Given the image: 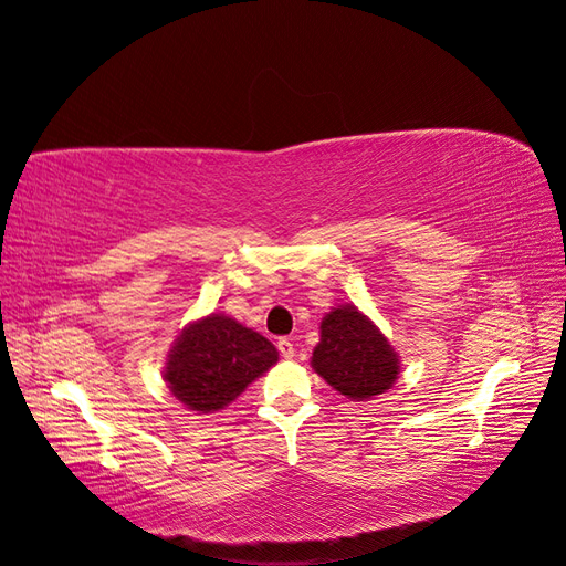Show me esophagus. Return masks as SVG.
<instances>
[{
	"mask_svg": "<svg viewBox=\"0 0 566 566\" xmlns=\"http://www.w3.org/2000/svg\"><path fill=\"white\" fill-rule=\"evenodd\" d=\"M277 349H280V354L284 356V358H294V344H292V339H286V337H282L280 342H277Z\"/></svg>",
	"mask_w": 566,
	"mask_h": 566,
	"instance_id": "obj_1",
	"label": "esophagus"
}]
</instances>
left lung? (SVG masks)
<instances>
[{
  "mask_svg": "<svg viewBox=\"0 0 566 566\" xmlns=\"http://www.w3.org/2000/svg\"><path fill=\"white\" fill-rule=\"evenodd\" d=\"M311 366L352 401H368L392 389L401 370L395 346L354 303H342L323 317Z\"/></svg>",
  "mask_w": 566,
  "mask_h": 566,
  "instance_id": "8db88e82",
  "label": "left lung"
}]
</instances>
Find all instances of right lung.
I'll list each match as a JSON object with an SVG mask.
<instances>
[{"mask_svg":"<svg viewBox=\"0 0 566 566\" xmlns=\"http://www.w3.org/2000/svg\"><path fill=\"white\" fill-rule=\"evenodd\" d=\"M277 349L260 332L222 313L188 323L174 339L165 382L188 411L214 413L277 364Z\"/></svg>","mask_w":566,"mask_h":566,"instance_id":"right-lung-1","label":"right lung"}]
</instances>
